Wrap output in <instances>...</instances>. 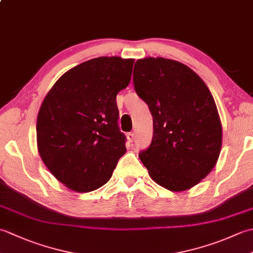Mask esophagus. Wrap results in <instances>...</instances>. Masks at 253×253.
<instances>
[{"label":"esophagus","instance_id":"1","mask_svg":"<svg viewBox=\"0 0 253 253\" xmlns=\"http://www.w3.org/2000/svg\"><path fill=\"white\" fill-rule=\"evenodd\" d=\"M126 136H127V139L129 142H132L133 140H135V133L133 132H128Z\"/></svg>","mask_w":253,"mask_h":253}]
</instances>
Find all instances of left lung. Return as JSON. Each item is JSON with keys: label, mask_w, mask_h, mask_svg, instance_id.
<instances>
[{"label": "left lung", "mask_w": 253, "mask_h": 253, "mask_svg": "<svg viewBox=\"0 0 253 253\" xmlns=\"http://www.w3.org/2000/svg\"><path fill=\"white\" fill-rule=\"evenodd\" d=\"M133 85L153 117V138L139 159L170 191L190 189L215 166L222 124L207 84L191 68L163 57L138 60Z\"/></svg>", "instance_id": "1"}]
</instances>
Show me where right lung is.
Segmentation results:
<instances>
[{
	"mask_svg": "<svg viewBox=\"0 0 253 253\" xmlns=\"http://www.w3.org/2000/svg\"><path fill=\"white\" fill-rule=\"evenodd\" d=\"M132 58L102 56L57 80L37 118L38 151L52 175L71 190L105 185L126 152L116 95L130 82Z\"/></svg>",
	"mask_w": 253,
	"mask_h": 253,
	"instance_id": "1",
	"label": "right lung"
}]
</instances>
